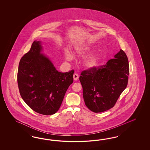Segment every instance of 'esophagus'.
Masks as SVG:
<instances>
[{
    "label": "esophagus",
    "instance_id": "34e87169",
    "mask_svg": "<svg viewBox=\"0 0 150 150\" xmlns=\"http://www.w3.org/2000/svg\"><path fill=\"white\" fill-rule=\"evenodd\" d=\"M73 77H74V80L75 81H76V80H78V79H79V76L78 74L75 73L74 74V75H73Z\"/></svg>",
    "mask_w": 150,
    "mask_h": 150
}]
</instances>
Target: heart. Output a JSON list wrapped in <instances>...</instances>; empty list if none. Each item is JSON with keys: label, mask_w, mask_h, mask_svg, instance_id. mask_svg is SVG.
Here are the masks:
<instances>
[{"label": "heart", "mask_w": 150, "mask_h": 150, "mask_svg": "<svg viewBox=\"0 0 150 150\" xmlns=\"http://www.w3.org/2000/svg\"><path fill=\"white\" fill-rule=\"evenodd\" d=\"M92 50V48L91 45H83L78 47L76 49V53L79 56H85L86 55L90 53ZM66 59L67 60H71L72 59L71 55L69 53H67L66 54ZM100 55L99 53H93L88 57L84 61V64L88 68H95L96 67L98 66L100 63Z\"/></svg>", "instance_id": "1"}]
</instances>
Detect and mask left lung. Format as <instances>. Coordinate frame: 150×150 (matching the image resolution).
Returning <instances> with one entry per match:
<instances>
[{"label":"left lung","instance_id":"1","mask_svg":"<svg viewBox=\"0 0 150 150\" xmlns=\"http://www.w3.org/2000/svg\"><path fill=\"white\" fill-rule=\"evenodd\" d=\"M129 75L128 58L122 50L106 64L82 71L79 79L87 107L95 113L113 107L127 86Z\"/></svg>","mask_w":150,"mask_h":150}]
</instances>
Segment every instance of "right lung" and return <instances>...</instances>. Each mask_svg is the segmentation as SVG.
I'll return each mask as SVG.
<instances>
[{
  "instance_id": "add662e5",
  "label": "right lung",
  "mask_w": 150,
  "mask_h": 150,
  "mask_svg": "<svg viewBox=\"0 0 150 150\" xmlns=\"http://www.w3.org/2000/svg\"><path fill=\"white\" fill-rule=\"evenodd\" d=\"M40 41H34L30 50L20 59L18 71L20 94L31 109L38 113L55 114L73 82L74 70L59 72L50 60L41 54Z\"/></svg>"
}]
</instances>
